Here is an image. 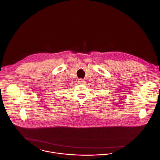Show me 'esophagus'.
Wrapping results in <instances>:
<instances>
[{"instance_id":"obj_1","label":"esophagus","mask_w":160,"mask_h":160,"mask_svg":"<svg viewBox=\"0 0 160 160\" xmlns=\"http://www.w3.org/2000/svg\"><path fill=\"white\" fill-rule=\"evenodd\" d=\"M78 82H79V84H84L86 83V81H85L84 79H78Z\"/></svg>"}]
</instances>
